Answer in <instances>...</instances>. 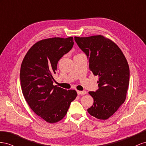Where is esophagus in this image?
<instances>
[{"instance_id": "1", "label": "esophagus", "mask_w": 146, "mask_h": 146, "mask_svg": "<svg viewBox=\"0 0 146 146\" xmlns=\"http://www.w3.org/2000/svg\"><path fill=\"white\" fill-rule=\"evenodd\" d=\"M77 93L78 95H85L87 94L86 91H81V90H78Z\"/></svg>"}]
</instances>
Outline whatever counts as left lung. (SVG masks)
Returning a JSON list of instances; mask_svg holds the SVG:
<instances>
[{"label":"left lung","mask_w":146,"mask_h":146,"mask_svg":"<svg viewBox=\"0 0 146 146\" xmlns=\"http://www.w3.org/2000/svg\"><path fill=\"white\" fill-rule=\"evenodd\" d=\"M89 59V69L98 76L99 89L89 92L94 104L87 110L93 117L106 120L124 103L130 80L127 60L118 46L101 35L74 37Z\"/></svg>","instance_id":"left-lung-1"}]
</instances>
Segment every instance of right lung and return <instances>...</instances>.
Wrapping results in <instances>:
<instances>
[{
  "mask_svg": "<svg viewBox=\"0 0 146 146\" xmlns=\"http://www.w3.org/2000/svg\"><path fill=\"white\" fill-rule=\"evenodd\" d=\"M73 44L72 36L40 40L29 49L21 66L24 97L32 111L48 123L63 119L70 103L77 97L76 90L53 85L57 62Z\"/></svg>",
  "mask_w": 146,
  "mask_h": 146,
  "instance_id": "1",
  "label": "right lung"
}]
</instances>
